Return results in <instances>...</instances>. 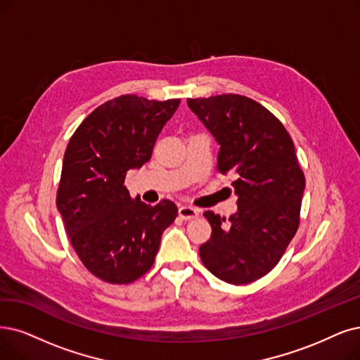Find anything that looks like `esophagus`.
Masks as SVG:
<instances>
[{"mask_svg":"<svg viewBox=\"0 0 360 360\" xmlns=\"http://www.w3.org/2000/svg\"><path fill=\"white\" fill-rule=\"evenodd\" d=\"M179 215H180L183 220H193V219H196L198 215H199V211L196 208H193V207H184V205H181L179 208Z\"/></svg>","mask_w":360,"mask_h":360,"instance_id":"34e87169","label":"esophagus"}]
</instances>
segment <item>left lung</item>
<instances>
[{
  "mask_svg": "<svg viewBox=\"0 0 360 360\" xmlns=\"http://www.w3.org/2000/svg\"><path fill=\"white\" fill-rule=\"evenodd\" d=\"M189 108L220 145L217 171L232 176L238 211H205L212 232L199 247L219 279L245 285L275 267L300 224L306 179L283 124L255 100L239 94L188 98Z\"/></svg>",
  "mask_w": 360,
  "mask_h": 360,
  "instance_id": "left-lung-1",
  "label": "left lung"
}]
</instances>
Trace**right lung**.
Here are the masks:
<instances>
[{
	"label": "right lung",
	"instance_id": "add662e5",
	"mask_svg": "<svg viewBox=\"0 0 360 360\" xmlns=\"http://www.w3.org/2000/svg\"><path fill=\"white\" fill-rule=\"evenodd\" d=\"M180 98L124 94L96 108L72 134L63 156L57 210L82 264L98 279L125 285L152 267L164 230L176 220L168 199H131L127 172L146 164Z\"/></svg>",
	"mask_w": 360,
	"mask_h": 360
}]
</instances>
